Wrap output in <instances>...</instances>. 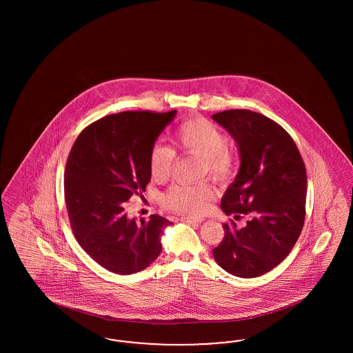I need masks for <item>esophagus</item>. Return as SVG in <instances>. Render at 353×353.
Wrapping results in <instances>:
<instances>
[{
	"label": "esophagus",
	"mask_w": 353,
	"mask_h": 353,
	"mask_svg": "<svg viewBox=\"0 0 353 353\" xmlns=\"http://www.w3.org/2000/svg\"><path fill=\"white\" fill-rule=\"evenodd\" d=\"M180 221L186 222V223H192V225H200L203 219H194V217H181Z\"/></svg>",
	"instance_id": "1"
}]
</instances>
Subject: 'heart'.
<instances>
[{
  "mask_svg": "<svg viewBox=\"0 0 353 353\" xmlns=\"http://www.w3.org/2000/svg\"><path fill=\"white\" fill-rule=\"evenodd\" d=\"M173 141L177 150L199 157V177L209 176L216 183L229 181L236 168V153L229 147L226 134L208 119L189 118L174 131ZM176 152L164 144H154L148 154L152 180L167 181L176 163ZM213 197L208 181L196 184H173L161 194L163 206L174 213L200 214Z\"/></svg>",
  "mask_w": 353,
  "mask_h": 353,
  "instance_id": "b5f03b06",
  "label": "heart"
}]
</instances>
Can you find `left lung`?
Here are the masks:
<instances>
[{
    "mask_svg": "<svg viewBox=\"0 0 353 353\" xmlns=\"http://www.w3.org/2000/svg\"><path fill=\"white\" fill-rule=\"evenodd\" d=\"M213 119L239 147L241 168L221 201L233 219L213 255L241 278H255L278 266L292 250L305 219L307 173L292 137L276 121L250 110H228Z\"/></svg>",
    "mask_w": 353,
    "mask_h": 353,
    "instance_id": "8db88e82",
    "label": "left lung"
}]
</instances>
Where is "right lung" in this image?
Segmentation results:
<instances>
[{"label":"right lung","instance_id":"add662e5","mask_svg":"<svg viewBox=\"0 0 353 353\" xmlns=\"http://www.w3.org/2000/svg\"><path fill=\"white\" fill-rule=\"evenodd\" d=\"M176 115L124 111L107 115L77 137L65 169V202L72 234L104 269L130 275L148 268L161 252L169 219H130L125 203L151 181L148 154Z\"/></svg>","mask_w":353,"mask_h":353}]
</instances>
